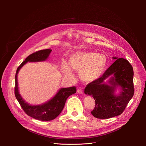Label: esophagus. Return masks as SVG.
<instances>
[{"instance_id": "1", "label": "esophagus", "mask_w": 146, "mask_h": 146, "mask_svg": "<svg viewBox=\"0 0 146 146\" xmlns=\"http://www.w3.org/2000/svg\"><path fill=\"white\" fill-rule=\"evenodd\" d=\"M77 92H78V94H81V95H83V90H82V89H78V90H77Z\"/></svg>"}]
</instances>
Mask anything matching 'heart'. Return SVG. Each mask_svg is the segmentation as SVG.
<instances>
[{"label":"heart","instance_id":"b5f03b06","mask_svg":"<svg viewBox=\"0 0 146 146\" xmlns=\"http://www.w3.org/2000/svg\"><path fill=\"white\" fill-rule=\"evenodd\" d=\"M105 56L94 52H77L69 58V67L66 63L61 65V70L68 79H73L72 70L79 73L82 80L91 82L102 74L106 66Z\"/></svg>","mask_w":146,"mask_h":146}]
</instances>
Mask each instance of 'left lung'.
<instances>
[{
    "label": "left lung",
    "instance_id": "obj_1",
    "mask_svg": "<svg viewBox=\"0 0 146 146\" xmlns=\"http://www.w3.org/2000/svg\"><path fill=\"white\" fill-rule=\"evenodd\" d=\"M113 59L116 61L101 77L88 84L84 91L95 100V108L91 113L96 118L108 119L119 115L134 95L132 66L124 58L115 57ZM108 77H110L109 85L104 82ZM118 87L121 92L117 96L114 92Z\"/></svg>",
    "mask_w": 146,
    "mask_h": 146
}]
</instances>
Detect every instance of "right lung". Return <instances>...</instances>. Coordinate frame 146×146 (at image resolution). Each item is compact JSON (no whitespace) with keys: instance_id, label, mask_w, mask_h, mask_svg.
<instances>
[{"instance_id":"add662e5","label":"right lung","mask_w":146,"mask_h":146,"mask_svg":"<svg viewBox=\"0 0 146 146\" xmlns=\"http://www.w3.org/2000/svg\"><path fill=\"white\" fill-rule=\"evenodd\" d=\"M52 50L46 49L36 51L28 56L18 67L15 74V95L24 112L36 119L48 121L57 118L62 111L67 99L76 92L75 86L61 88L56 95L47 102L39 105H31L27 103L19 94L18 85V73L22 67L27 62H37L47 60Z\"/></svg>"}]
</instances>
